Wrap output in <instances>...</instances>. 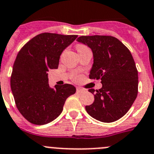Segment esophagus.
<instances>
[{
  "label": "esophagus",
  "mask_w": 154,
  "mask_h": 154,
  "mask_svg": "<svg viewBox=\"0 0 154 154\" xmlns=\"http://www.w3.org/2000/svg\"><path fill=\"white\" fill-rule=\"evenodd\" d=\"M85 92V89H83V88H80V87L77 88V92H78V93H82V92Z\"/></svg>",
  "instance_id": "34e87169"
}]
</instances>
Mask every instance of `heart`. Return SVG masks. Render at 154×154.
<instances>
[{
    "mask_svg": "<svg viewBox=\"0 0 154 154\" xmlns=\"http://www.w3.org/2000/svg\"><path fill=\"white\" fill-rule=\"evenodd\" d=\"M85 47H85V46H83V45H78L77 46V50H81V49L85 48Z\"/></svg>",
    "mask_w": 154,
    "mask_h": 154,
    "instance_id": "obj_1",
    "label": "heart"
}]
</instances>
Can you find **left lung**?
<instances>
[{
	"mask_svg": "<svg viewBox=\"0 0 154 154\" xmlns=\"http://www.w3.org/2000/svg\"><path fill=\"white\" fill-rule=\"evenodd\" d=\"M78 42L87 45L93 54L89 78L101 79L102 87L95 92L94 102L86 106L91 117L112 123L123 117L138 95V76L129 49L112 36H81Z\"/></svg>",
	"mask_w": 154,
	"mask_h": 154,
	"instance_id": "1",
	"label": "left lung"
}]
</instances>
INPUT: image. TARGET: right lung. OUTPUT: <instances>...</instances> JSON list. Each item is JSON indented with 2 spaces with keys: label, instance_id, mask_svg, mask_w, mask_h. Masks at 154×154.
Instances as JSON below:
<instances>
[{
  "label": "right lung",
  "instance_id": "right-lung-1",
  "mask_svg": "<svg viewBox=\"0 0 154 154\" xmlns=\"http://www.w3.org/2000/svg\"><path fill=\"white\" fill-rule=\"evenodd\" d=\"M77 35L42 33L24 45L15 60L11 90L21 114L30 123L44 125L59 117L65 101L76 92L73 85H49L50 69L58 68L60 56Z\"/></svg>",
  "mask_w": 154,
  "mask_h": 154
}]
</instances>
